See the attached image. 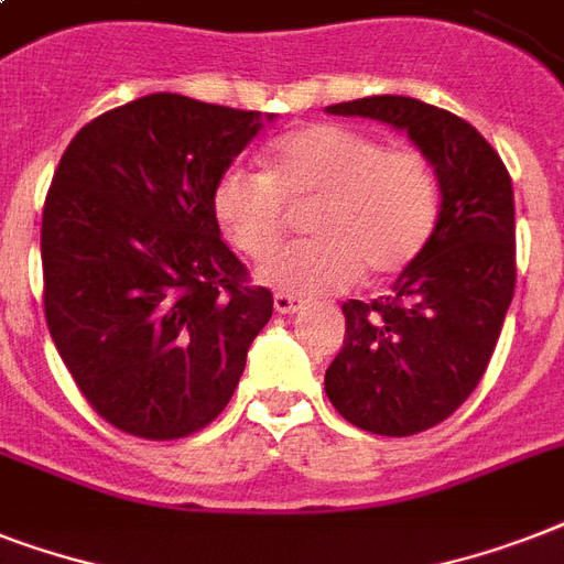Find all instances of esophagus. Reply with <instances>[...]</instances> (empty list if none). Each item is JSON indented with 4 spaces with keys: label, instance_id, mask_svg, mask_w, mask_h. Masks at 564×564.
I'll use <instances>...</instances> for the list:
<instances>
[{
    "label": "esophagus",
    "instance_id": "esophagus-1",
    "mask_svg": "<svg viewBox=\"0 0 564 564\" xmlns=\"http://www.w3.org/2000/svg\"><path fill=\"white\" fill-rule=\"evenodd\" d=\"M301 307H304V301L290 295V292H274V310L283 313V316H286V313H299Z\"/></svg>",
    "mask_w": 564,
    "mask_h": 564
}]
</instances>
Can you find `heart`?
<instances>
[{
	"mask_svg": "<svg viewBox=\"0 0 564 564\" xmlns=\"http://www.w3.org/2000/svg\"><path fill=\"white\" fill-rule=\"evenodd\" d=\"M265 172L228 166L210 193L221 237L248 260L276 247L285 204L316 200L313 240L265 260L257 274L292 295H327L362 272L392 278L427 246L438 216L433 163L410 145H389L348 126H310L283 134L263 158Z\"/></svg>",
	"mask_w": 564,
	"mask_h": 564,
	"instance_id": "b5f03b06",
	"label": "heart"
}]
</instances>
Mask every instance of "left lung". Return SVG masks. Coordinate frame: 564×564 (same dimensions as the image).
<instances>
[{
    "label": "left lung",
    "mask_w": 564,
    "mask_h": 564,
    "mask_svg": "<svg viewBox=\"0 0 564 564\" xmlns=\"http://www.w3.org/2000/svg\"><path fill=\"white\" fill-rule=\"evenodd\" d=\"M406 131L438 178L427 246L389 295L345 301V343L325 392L354 427L412 436L454 415L486 375L516 292L512 178L486 137L451 110L410 96L330 105Z\"/></svg>",
    "instance_id": "1"
}]
</instances>
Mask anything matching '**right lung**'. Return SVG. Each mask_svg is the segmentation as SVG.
<instances>
[{
	"instance_id": "add662e5",
	"label": "right lung",
	"mask_w": 564,
	"mask_h": 564,
	"mask_svg": "<svg viewBox=\"0 0 564 564\" xmlns=\"http://www.w3.org/2000/svg\"><path fill=\"white\" fill-rule=\"evenodd\" d=\"M272 113L152 93L73 137L43 204V307L93 410L166 442L237 389L272 292L221 242L210 193Z\"/></svg>"
}]
</instances>
